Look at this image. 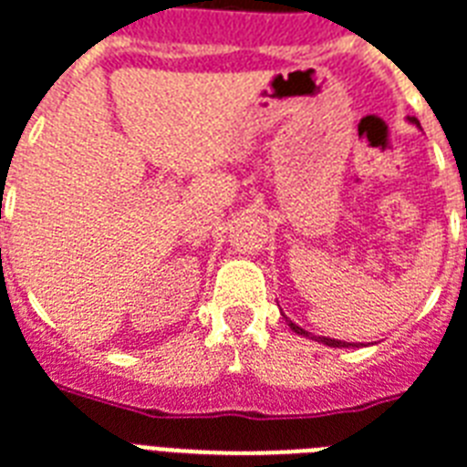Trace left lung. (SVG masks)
Masks as SVG:
<instances>
[{
    "instance_id": "obj_1",
    "label": "left lung",
    "mask_w": 467,
    "mask_h": 467,
    "mask_svg": "<svg viewBox=\"0 0 467 467\" xmlns=\"http://www.w3.org/2000/svg\"><path fill=\"white\" fill-rule=\"evenodd\" d=\"M289 326H291V330H294V333H298V336H308L304 328H298L296 323H291V320H289ZM318 340L323 345H330V348H350V345H352V343H340V340H336V337H318Z\"/></svg>"
}]
</instances>
